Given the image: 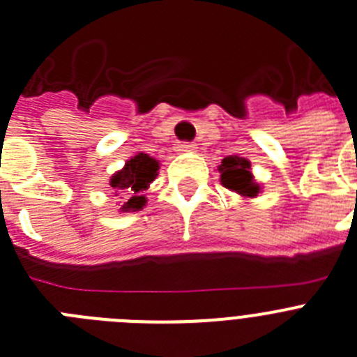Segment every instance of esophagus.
Here are the masks:
<instances>
[{"instance_id":"esophagus-1","label":"esophagus","mask_w":357,"mask_h":357,"mask_svg":"<svg viewBox=\"0 0 357 357\" xmlns=\"http://www.w3.org/2000/svg\"><path fill=\"white\" fill-rule=\"evenodd\" d=\"M195 149H197V144L193 142H181L176 146V151H195Z\"/></svg>"}]
</instances>
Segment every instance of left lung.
Segmentation results:
<instances>
[{
    "label": "left lung",
    "mask_w": 357,
    "mask_h": 357,
    "mask_svg": "<svg viewBox=\"0 0 357 357\" xmlns=\"http://www.w3.org/2000/svg\"><path fill=\"white\" fill-rule=\"evenodd\" d=\"M220 182L224 188L242 195L245 199H255L260 193V184L255 182L251 173V162L238 155H229L218 166Z\"/></svg>",
    "instance_id": "1"
}]
</instances>
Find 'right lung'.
<instances>
[{"instance_id": "right-lung-1", "label": "right lung", "mask_w": 357, "mask_h": 357, "mask_svg": "<svg viewBox=\"0 0 357 357\" xmlns=\"http://www.w3.org/2000/svg\"><path fill=\"white\" fill-rule=\"evenodd\" d=\"M158 175V160L149 157L148 153H137L130 160H126L123 169L112 175L109 185L114 188L115 197L126 195V202H123L121 211H141L146 206L144 193L149 184L157 178ZM123 199V197H121Z\"/></svg>"}]
</instances>
